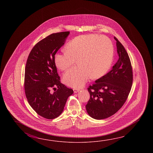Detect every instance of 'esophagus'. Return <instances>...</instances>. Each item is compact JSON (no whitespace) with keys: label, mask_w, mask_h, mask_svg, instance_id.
I'll return each mask as SVG.
<instances>
[{"label":"esophagus","mask_w":153,"mask_h":153,"mask_svg":"<svg viewBox=\"0 0 153 153\" xmlns=\"http://www.w3.org/2000/svg\"><path fill=\"white\" fill-rule=\"evenodd\" d=\"M73 91H74V93H77V92H79V91H80V89L74 88V89H73Z\"/></svg>","instance_id":"1"}]
</instances>
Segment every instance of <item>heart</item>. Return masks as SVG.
<instances>
[{"label":"heart","mask_w":153,"mask_h":153,"mask_svg":"<svg viewBox=\"0 0 153 153\" xmlns=\"http://www.w3.org/2000/svg\"><path fill=\"white\" fill-rule=\"evenodd\" d=\"M65 51L55 57L56 67L61 71L71 67L77 60L78 67L65 72L63 80L74 88L82 87L91 79L101 78L111 67L114 46L106 36L85 34L76 37L65 46Z\"/></svg>","instance_id":"obj_1"}]
</instances>
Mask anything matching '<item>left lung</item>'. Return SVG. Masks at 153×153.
I'll return each mask as SVG.
<instances>
[{
  "mask_svg": "<svg viewBox=\"0 0 153 153\" xmlns=\"http://www.w3.org/2000/svg\"><path fill=\"white\" fill-rule=\"evenodd\" d=\"M117 41L119 59L111 71L99 78L88 88L90 97L86 105L88 115L95 119L110 117L123 107L130 94L133 71L127 51Z\"/></svg>",
  "mask_w": 153,
  "mask_h": 153,
  "instance_id": "obj_1",
  "label": "left lung"
}]
</instances>
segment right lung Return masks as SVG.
<instances>
[{
  "mask_svg": "<svg viewBox=\"0 0 153 153\" xmlns=\"http://www.w3.org/2000/svg\"><path fill=\"white\" fill-rule=\"evenodd\" d=\"M69 34V32L56 33L42 39L33 48L26 62V98L36 113L48 119L58 117L67 98L73 94L72 88L61 82L55 62L56 53ZM56 87L58 88L52 91Z\"/></svg>",
  "mask_w": 153,
  "mask_h": 153,
  "instance_id": "1",
  "label": "right lung"
}]
</instances>
